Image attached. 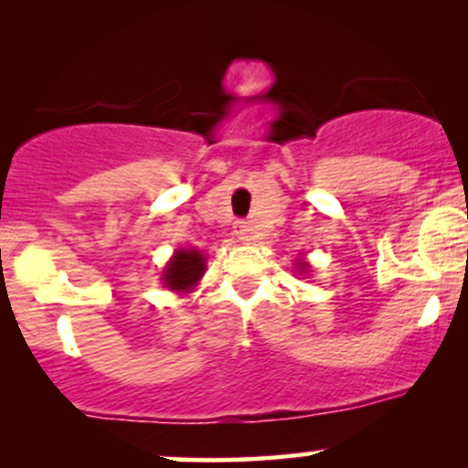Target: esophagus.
I'll return each instance as SVG.
<instances>
[{"instance_id": "obj_1", "label": "esophagus", "mask_w": 468, "mask_h": 468, "mask_svg": "<svg viewBox=\"0 0 468 468\" xmlns=\"http://www.w3.org/2000/svg\"><path fill=\"white\" fill-rule=\"evenodd\" d=\"M235 235H238V238H239L241 241H250V239H252V229H250V224L241 219V222L235 224Z\"/></svg>"}]
</instances>
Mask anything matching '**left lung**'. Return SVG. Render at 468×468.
<instances>
[{
	"label": "left lung",
	"mask_w": 468,
	"mask_h": 468,
	"mask_svg": "<svg viewBox=\"0 0 468 468\" xmlns=\"http://www.w3.org/2000/svg\"><path fill=\"white\" fill-rule=\"evenodd\" d=\"M299 266H302V268H303V271H302V272H305V268H308V266H305V264H303V261H302V264H299Z\"/></svg>",
	"instance_id": "1"
}]
</instances>
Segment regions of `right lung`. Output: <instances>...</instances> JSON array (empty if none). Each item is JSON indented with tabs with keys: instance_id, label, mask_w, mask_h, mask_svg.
Returning <instances> with one entry per match:
<instances>
[{
	"instance_id": "obj_1",
	"label": "right lung",
	"mask_w": 468,
	"mask_h": 468,
	"mask_svg": "<svg viewBox=\"0 0 468 468\" xmlns=\"http://www.w3.org/2000/svg\"><path fill=\"white\" fill-rule=\"evenodd\" d=\"M207 268V257L196 249H178L163 271V283L174 292H191Z\"/></svg>"
}]
</instances>
